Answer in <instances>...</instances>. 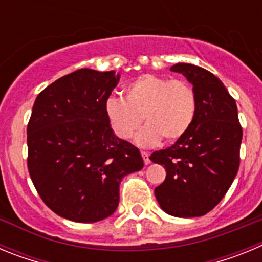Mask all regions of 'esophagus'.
<instances>
[{
	"label": "esophagus",
	"instance_id": "esophagus-1",
	"mask_svg": "<svg viewBox=\"0 0 262 262\" xmlns=\"http://www.w3.org/2000/svg\"><path fill=\"white\" fill-rule=\"evenodd\" d=\"M142 156H143V160H144L145 165H148V164L151 163V160H149V154H148V152L142 151Z\"/></svg>",
	"mask_w": 262,
	"mask_h": 262
}]
</instances>
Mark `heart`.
Here are the masks:
<instances>
[{"mask_svg": "<svg viewBox=\"0 0 262 262\" xmlns=\"http://www.w3.org/2000/svg\"><path fill=\"white\" fill-rule=\"evenodd\" d=\"M105 113L114 134L123 140L133 138L144 120L147 126L136 138L138 144L152 147L161 139L172 143L193 124L195 90L184 80L143 75L127 85L124 99L108 97Z\"/></svg>", "mask_w": 262, "mask_h": 262, "instance_id": "b5f03b06", "label": "heart"}]
</instances>
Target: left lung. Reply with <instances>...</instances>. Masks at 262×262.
Instances as JSON below:
<instances>
[{
  "label": "left lung",
  "mask_w": 262,
  "mask_h": 262,
  "mask_svg": "<svg viewBox=\"0 0 262 262\" xmlns=\"http://www.w3.org/2000/svg\"><path fill=\"white\" fill-rule=\"evenodd\" d=\"M170 71L193 84L196 113L182 138L149 157L166 172L155 195L166 214L202 216L221 202L237 174L243 128L235 99L216 76L186 62H178Z\"/></svg>",
  "instance_id": "left-lung-1"
}]
</instances>
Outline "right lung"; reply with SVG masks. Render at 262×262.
I'll return each mask as SVG.
<instances>
[{
	"mask_svg": "<svg viewBox=\"0 0 262 262\" xmlns=\"http://www.w3.org/2000/svg\"><path fill=\"white\" fill-rule=\"evenodd\" d=\"M114 71H78L38 94L27 124V166L43 202L72 222L94 223L114 214L119 184L143 168L138 148L115 136L105 103Z\"/></svg>",
	"mask_w": 262,
	"mask_h": 262,
	"instance_id": "add662e5",
	"label": "right lung"
}]
</instances>
